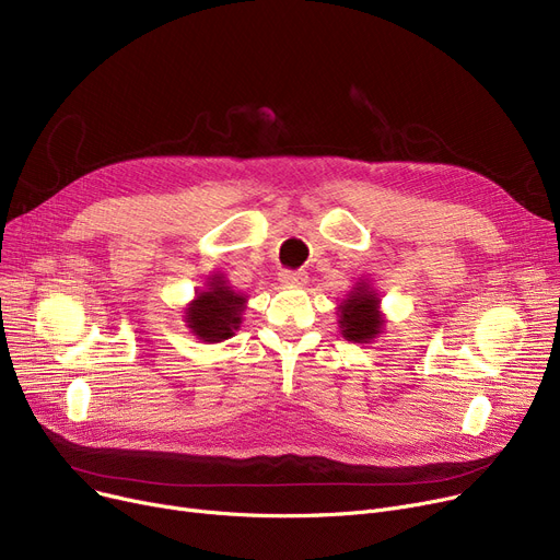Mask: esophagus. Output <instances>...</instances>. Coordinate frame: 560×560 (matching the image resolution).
<instances>
[{"instance_id":"1","label":"esophagus","mask_w":560,"mask_h":560,"mask_svg":"<svg viewBox=\"0 0 560 560\" xmlns=\"http://www.w3.org/2000/svg\"><path fill=\"white\" fill-rule=\"evenodd\" d=\"M281 281L290 285H304L308 281V275L304 270H283Z\"/></svg>"}]
</instances>
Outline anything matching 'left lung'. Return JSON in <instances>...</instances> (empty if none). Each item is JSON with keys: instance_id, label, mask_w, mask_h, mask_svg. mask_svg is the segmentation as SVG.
Wrapping results in <instances>:
<instances>
[{"instance_id": "8db88e82", "label": "left lung", "mask_w": 560, "mask_h": 560, "mask_svg": "<svg viewBox=\"0 0 560 560\" xmlns=\"http://www.w3.org/2000/svg\"><path fill=\"white\" fill-rule=\"evenodd\" d=\"M378 298L368 290L365 283L357 285L351 298L340 306V329L347 340L368 342L376 338L384 319L378 315Z\"/></svg>"}]
</instances>
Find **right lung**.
Returning a JSON list of instances; mask_svg holds the SVG:
<instances>
[{
    "label": "right lung",
    "mask_w": 560,
    "mask_h": 560,
    "mask_svg": "<svg viewBox=\"0 0 560 560\" xmlns=\"http://www.w3.org/2000/svg\"><path fill=\"white\" fill-rule=\"evenodd\" d=\"M245 308V298L235 295L222 277L211 281V288L197 295V300L186 311V322L195 336L203 342H220L233 336L241 327V315Z\"/></svg>",
    "instance_id": "1"
}]
</instances>
